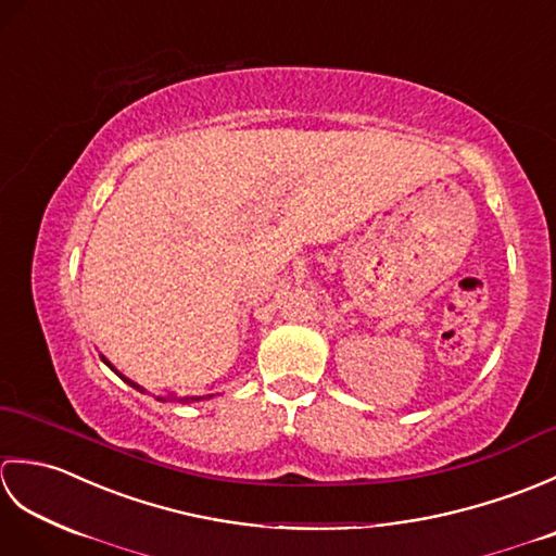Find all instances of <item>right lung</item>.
<instances>
[{
    "mask_svg": "<svg viewBox=\"0 0 556 556\" xmlns=\"http://www.w3.org/2000/svg\"><path fill=\"white\" fill-rule=\"evenodd\" d=\"M104 361V358H102ZM104 363H108V361H104ZM110 365V368H112V363H108ZM114 370V368H112ZM116 372V370H114ZM116 375H119V372H116ZM119 377H124V375H119ZM124 380H126V377H124ZM128 384H131L134 389H138V392H143V387H138L136 382H131V380H126ZM207 396H212V394H207ZM169 396H157V401H167ZM200 399H203V396H184V399H179V401H184V404H191V401H200Z\"/></svg>",
    "mask_w": 556,
    "mask_h": 556,
    "instance_id": "1",
    "label": "right lung"
}]
</instances>
